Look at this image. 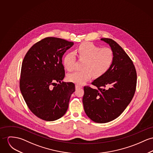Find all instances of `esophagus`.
<instances>
[{
	"mask_svg": "<svg viewBox=\"0 0 153 153\" xmlns=\"http://www.w3.org/2000/svg\"><path fill=\"white\" fill-rule=\"evenodd\" d=\"M82 86L78 85V84H76V89H79V88H82Z\"/></svg>",
	"mask_w": 153,
	"mask_h": 153,
	"instance_id": "34e87169",
	"label": "esophagus"
}]
</instances>
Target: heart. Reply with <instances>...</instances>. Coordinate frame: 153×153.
<instances>
[{
    "mask_svg": "<svg viewBox=\"0 0 153 153\" xmlns=\"http://www.w3.org/2000/svg\"><path fill=\"white\" fill-rule=\"evenodd\" d=\"M79 58L85 60L82 71H76L68 76L71 82L82 85L93 76L100 77L106 73L111 68L114 55L112 50L109 48H100L89 42H84L79 45L75 51ZM76 58L74 55L69 52L63 58V65L67 71H71L74 69Z\"/></svg>",
    "mask_w": 153,
    "mask_h": 153,
    "instance_id": "obj_1",
    "label": "heart"
}]
</instances>
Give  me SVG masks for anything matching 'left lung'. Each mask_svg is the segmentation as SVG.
Returning a JSON list of instances; mask_svg holds the SVG:
<instances>
[{"label":"left lung","instance_id":"8db88e82","mask_svg":"<svg viewBox=\"0 0 153 153\" xmlns=\"http://www.w3.org/2000/svg\"><path fill=\"white\" fill-rule=\"evenodd\" d=\"M101 41L112 50L114 61L106 73L92 82L95 88L84 87L82 104L88 118L104 123L118 118L129 104L135 93L137 74L133 62L122 48L112 39Z\"/></svg>","mask_w":153,"mask_h":153}]
</instances>
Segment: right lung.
Segmentation results:
<instances>
[{"mask_svg":"<svg viewBox=\"0 0 153 153\" xmlns=\"http://www.w3.org/2000/svg\"><path fill=\"white\" fill-rule=\"evenodd\" d=\"M73 45L63 39L47 37L35 44L24 58L21 93L30 111L42 120H56L68 110L75 85L61 82L65 77L62 57ZM54 83L56 85L52 87Z\"/></svg>","mask_w":153,"mask_h":153,"instance_id":"1","label":"right lung"}]
</instances>
